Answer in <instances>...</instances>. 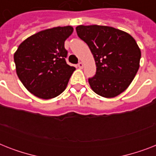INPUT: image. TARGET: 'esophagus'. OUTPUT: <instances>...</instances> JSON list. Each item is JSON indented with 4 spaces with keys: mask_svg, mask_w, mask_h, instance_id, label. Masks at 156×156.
I'll return each mask as SVG.
<instances>
[{
    "mask_svg": "<svg viewBox=\"0 0 156 156\" xmlns=\"http://www.w3.org/2000/svg\"><path fill=\"white\" fill-rule=\"evenodd\" d=\"M83 66H84V64H83V62H79V63L78 64V68L83 69Z\"/></svg>",
    "mask_w": 156,
    "mask_h": 156,
    "instance_id": "esophagus-1",
    "label": "esophagus"
}]
</instances>
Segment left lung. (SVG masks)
Returning a JSON list of instances; mask_svg holds the SVG:
<instances>
[{"label": "left lung", "instance_id": "obj_1", "mask_svg": "<svg viewBox=\"0 0 156 156\" xmlns=\"http://www.w3.org/2000/svg\"><path fill=\"white\" fill-rule=\"evenodd\" d=\"M78 37L90 48L96 73L88 79L90 88L104 98H113L130 85L139 69L141 50L123 30L108 26H78Z\"/></svg>", "mask_w": 156, "mask_h": 156}]
</instances>
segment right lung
I'll use <instances>...</instances> for the list:
<instances>
[{
  "mask_svg": "<svg viewBox=\"0 0 156 156\" xmlns=\"http://www.w3.org/2000/svg\"><path fill=\"white\" fill-rule=\"evenodd\" d=\"M71 26L46 29L32 35L18 46L13 55L16 73L29 92L49 100L63 92L73 66L66 63L65 41L73 33Z\"/></svg>",
  "mask_w": 156,
  "mask_h": 156,
  "instance_id": "obj_1",
  "label": "right lung"
}]
</instances>
